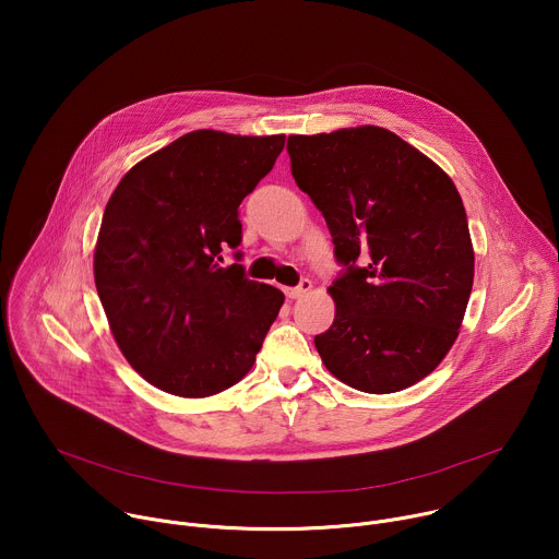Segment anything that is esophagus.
<instances>
[{
	"label": "esophagus",
	"mask_w": 559,
	"mask_h": 559,
	"mask_svg": "<svg viewBox=\"0 0 559 559\" xmlns=\"http://www.w3.org/2000/svg\"><path fill=\"white\" fill-rule=\"evenodd\" d=\"M311 289V281L309 278H302L296 287H285V296L287 298H300L302 294H307Z\"/></svg>",
	"instance_id": "34e87169"
}]
</instances>
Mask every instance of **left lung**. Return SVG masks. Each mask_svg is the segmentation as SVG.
I'll return each mask as SVG.
<instances>
[{"label": "left lung", "mask_w": 559, "mask_h": 559, "mask_svg": "<svg viewBox=\"0 0 559 559\" xmlns=\"http://www.w3.org/2000/svg\"><path fill=\"white\" fill-rule=\"evenodd\" d=\"M287 152L343 265L328 289L334 323L313 338L318 354L365 393L416 384L455 343L473 287V246L453 181L378 126L292 134Z\"/></svg>", "instance_id": "8db88e82"}]
</instances>
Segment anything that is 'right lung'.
Instances as JSON below:
<instances>
[{"label": "right lung", "mask_w": 559, "mask_h": 559, "mask_svg": "<svg viewBox=\"0 0 559 559\" xmlns=\"http://www.w3.org/2000/svg\"><path fill=\"white\" fill-rule=\"evenodd\" d=\"M283 145L285 134L194 130L145 156L112 192L95 285L121 354L156 389L205 397L252 369L285 296L243 265L223 267V252L241 246L238 205Z\"/></svg>", "instance_id": "add662e5"}]
</instances>
